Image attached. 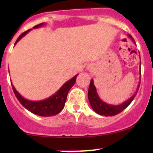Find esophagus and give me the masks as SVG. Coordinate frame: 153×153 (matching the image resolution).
Returning a JSON list of instances; mask_svg holds the SVG:
<instances>
[{"label": "esophagus", "mask_w": 153, "mask_h": 153, "mask_svg": "<svg viewBox=\"0 0 153 153\" xmlns=\"http://www.w3.org/2000/svg\"><path fill=\"white\" fill-rule=\"evenodd\" d=\"M89 69V71L92 70V68H91V67H89V69Z\"/></svg>", "instance_id": "34e87169"}]
</instances>
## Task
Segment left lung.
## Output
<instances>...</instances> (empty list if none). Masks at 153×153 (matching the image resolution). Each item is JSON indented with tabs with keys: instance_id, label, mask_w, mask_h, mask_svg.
I'll return each instance as SVG.
<instances>
[{
	"instance_id": "1",
	"label": "left lung",
	"mask_w": 153,
	"mask_h": 153,
	"mask_svg": "<svg viewBox=\"0 0 153 153\" xmlns=\"http://www.w3.org/2000/svg\"><path fill=\"white\" fill-rule=\"evenodd\" d=\"M128 37L132 40L133 44H135V42L132 37L130 35H128ZM141 64H140V75H141ZM139 86L140 84H138V88H137L135 93L130 98L126 100L124 102L121 103L118 105H113V104H109L104 102L100 98L98 92H97L96 87L94 84L93 79H92L90 81V84H89V90H88V99H89L91 107L97 114L100 115H104V116H113V115H115L122 112L124 109H126L131 104V102L133 101L134 98L138 92Z\"/></svg>"
}]
</instances>
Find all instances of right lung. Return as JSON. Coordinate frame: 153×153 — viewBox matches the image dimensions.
Masks as SVG:
<instances>
[{"instance_id":"obj_1","label":"right lung","mask_w":153,"mask_h":153,"mask_svg":"<svg viewBox=\"0 0 153 153\" xmlns=\"http://www.w3.org/2000/svg\"><path fill=\"white\" fill-rule=\"evenodd\" d=\"M46 23H41V24H38V25L35 26L33 29L39 28V27H44ZM31 30H32V29H29L27 32L21 34L16 41V42H15V45ZM78 75V74H77L73 78H72L69 81H67V82L64 83L61 86V87L55 93H54L53 95L49 96V98H46V99L41 100V101H30V100L26 99L25 98H24L17 91V89H15L12 83H11V84H12V89H13L14 93H15L16 98H18L19 102L27 110H29L32 113L39 115V116H53V115H55L59 113L64 109L66 100H67L68 92H69L71 88L75 84Z\"/></svg>"}]
</instances>
